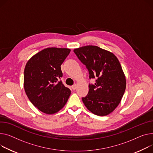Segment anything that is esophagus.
Instances as JSON below:
<instances>
[{
  "label": "esophagus",
  "instance_id": "obj_1",
  "mask_svg": "<svg viewBox=\"0 0 153 153\" xmlns=\"http://www.w3.org/2000/svg\"><path fill=\"white\" fill-rule=\"evenodd\" d=\"M76 87H77V85L76 84H74L73 86H71V88H72V89L74 90H76Z\"/></svg>",
  "mask_w": 153,
  "mask_h": 153
}]
</instances>
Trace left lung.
Returning <instances> with one entry per match:
<instances>
[{
    "label": "left lung",
    "mask_w": 153,
    "mask_h": 153,
    "mask_svg": "<svg viewBox=\"0 0 153 153\" xmlns=\"http://www.w3.org/2000/svg\"><path fill=\"white\" fill-rule=\"evenodd\" d=\"M74 52L88 71L89 79H96L89 84L88 93L82 98L87 108L97 116H106L120 103L126 87V80L117 57L97 46L76 48Z\"/></svg>",
    "instance_id": "left-lung-1"
}]
</instances>
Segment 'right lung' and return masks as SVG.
<instances>
[{"label":"right lung","mask_w":153,"mask_h":153,"mask_svg":"<svg viewBox=\"0 0 153 153\" xmlns=\"http://www.w3.org/2000/svg\"><path fill=\"white\" fill-rule=\"evenodd\" d=\"M71 50L51 47L42 50L27 62L24 71V88L33 105L47 114L62 109L71 95V90L62 80L61 65Z\"/></svg>","instance_id":"right-lung-1"}]
</instances>
